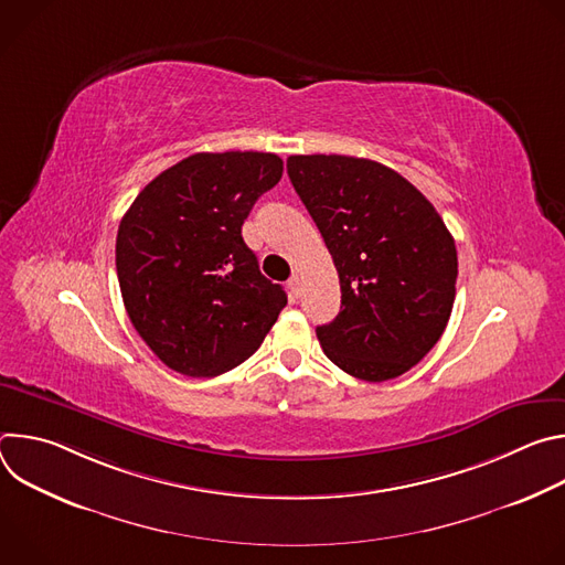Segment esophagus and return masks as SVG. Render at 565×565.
Masks as SVG:
<instances>
[{
	"mask_svg": "<svg viewBox=\"0 0 565 565\" xmlns=\"http://www.w3.org/2000/svg\"><path fill=\"white\" fill-rule=\"evenodd\" d=\"M288 292H290L292 299L299 297V292H301V277H299V275H292V277L288 279Z\"/></svg>",
	"mask_w": 565,
	"mask_h": 565,
	"instance_id": "34e87169",
	"label": "esophagus"
}]
</instances>
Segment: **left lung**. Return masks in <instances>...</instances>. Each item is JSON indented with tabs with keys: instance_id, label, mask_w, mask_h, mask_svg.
I'll return each mask as SVG.
<instances>
[{
	"instance_id": "obj_1",
	"label": "left lung",
	"mask_w": 565,
	"mask_h": 565,
	"mask_svg": "<svg viewBox=\"0 0 565 565\" xmlns=\"http://www.w3.org/2000/svg\"><path fill=\"white\" fill-rule=\"evenodd\" d=\"M286 168L340 275L342 308L317 327L321 349L366 382L407 373L449 321L454 236L407 179L375 160L310 153L288 156Z\"/></svg>"
}]
</instances>
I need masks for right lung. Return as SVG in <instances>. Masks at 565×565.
<instances>
[{"label":"right lung","mask_w":565,"mask_h":565,"mask_svg":"<svg viewBox=\"0 0 565 565\" xmlns=\"http://www.w3.org/2000/svg\"><path fill=\"white\" fill-rule=\"evenodd\" d=\"M281 174L277 153H192L147 183L122 216L116 270L127 315L177 373L214 377L246 362L286 306L241 236Z\"/></svg>","instance_id":"1"}]
</instances>
